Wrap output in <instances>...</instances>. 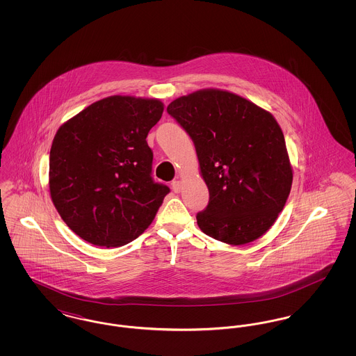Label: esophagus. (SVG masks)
Returning <instances> with one entry per match:
<instances>
[{
    "instance_id": "esophagus-1",
    "label": "esophagus",
    "mask_w": 356,
    "mask_h": 356,
    "mask_svg": "<svg viewBox=\"0 0 356 356\" xmlns=\"http://www.w3.org/2000/svg\"><path fill=\"white\" fill-rule=\"evenodd\" d=\"M170 186H172L173 192H176V193H179L181 191V181H179V180H173Z\"/></svg>"
}]
</instances>
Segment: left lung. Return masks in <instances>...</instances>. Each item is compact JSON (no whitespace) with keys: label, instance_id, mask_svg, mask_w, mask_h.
I'll list each match as a JSON object with an SVG mask.
<instances>
[{"label":"left lung","instance_id":"left-lung-1","mask_svg":"<svg viewBox=\"0 0 356 356\" xmlns=\"http://www.w3.org/2000/svg\"><path fill=\"white\" fill-rule=\"evenodd\" d=\"M167 111L191 136L209 191L199 228L231 245L263 236L283 211L293 177L277 121L221 89L181 96Z\"/></svg>","mask_w":356,"mask_h":356}]
</instances>
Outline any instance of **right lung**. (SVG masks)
<instances>
[{"instance_id":"add662e5","label":"right lung","mask_w":356,"mask_h":356,"mask_svg":"<svg viewBox=\"0 0 356 356\" xmlns=\"http://www.w3.org/2000/svg\"><path fill=\"white\" fill-rule=\"evenodd\" d=\"M163 111L157 99L109 96L58 128L49 191L77 236L99 247H121L151 225L170 193L153 181V153L145 140Z\"/></svg>"}]
</instances>
